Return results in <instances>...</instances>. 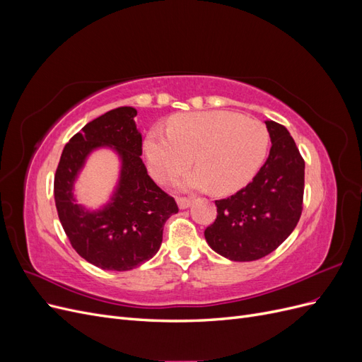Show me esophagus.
<instances>
[{"label": "esophagus", "instance_id": "obj_1", "mask_svg": "<svg viewBox=\"0 0 362 362\" xmlns=\"http://www.w3.org/2000/svg\"><path fill=\"white\" fill-rule=\"evenodd\" d=\"M177 201H178L180 208H182V210H184V208H189L190 204H192V199L190 198H185V196H180Z\"/></svg>", "mask_w": 362, "mask_h": 362}]
</instances>
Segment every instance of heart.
<instances>
[{
    "mask_svg": "<svg viewBox=\"0 0 362 362\" xmlns=\"http://www.w3.org/2000/svg\"><path fill=\"white\" fill-rule=\"evenodd\" d=\"M270 144L267 127L235 112L180 113L169 119L168 133L151 129L144 144L148 169L160 184L187 170L194 156L199 169L182 181L184 187L213 184L221 194L234 193L255 177Z\"/></svg>",
    "mask_w": 362,
    "mask_h": 362,
    "instance_id": "obj_1",
    "label": "heart"
}]
</instances>
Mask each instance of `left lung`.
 I'll list each match as a JSON object with an SVG mask.
<instances>
[{
    "label": "left lung",
    "instance_id": "obj_1",
    "mask_svg": "<svg viewBox=\"0 0 362 362\" xmlns=\"http://www.w3.org/2000/svg\"><path fill=\"white\" fill-rule=\"evenodd\" d=\"M270 154L246 187L216 201L217 217L205 238L233 261L269 255L298 225L303 210L305 160L287 128L267 120Z\"/></svg>",
    "mask_w": 362,
    "mask_h": 362
}]
</instances>
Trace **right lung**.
Wrapping results in <instances>:
<instances>
[{
    "mask_svg": "<svg viewBox=\"0 0 362 362\" xmlns=\"http://www.w3.org/2000/svg\"><path fill=\"white\" fill-rule=\"evenodd\" d=\"M133 107H119L84 125L64 146L54 177V199L62 226L76 254L104 269L131 270L157 254L163 226L178 213L141 161V136ZM113 146L123 157V173L114 202L87 214L73 204L71 184L86 154L96 146Z\"/></svg>",
    "mask_w": 362,
    "mask_h": 362,
    "instance_id": "1",
    "label": "right lung"
}]
</instances>
